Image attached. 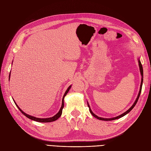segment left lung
Wrapping results in <instances>:
<instances>
[{"label":"left lung","mask_w":151,"mask_h":151,"mask_svg":"<svg viewBox=\"0 0 151 151\" xmlns=\"http://www.w3.org/2000/svg\"><path fill=\"white\" fill-rule=\"evenodd\" d=\"M139 63L140 70V73H141V75H142V81H141L140 88V91H139V94H138V96H137V99H136V100H135V103H134V104L132 105V106H131L129 109H128V110H127V111H125L124 113L122 114V115H119V116H118L115 117V118H101V117H98L97 115H96L94 113H93V111H91V108H90V107H89V104L88 103V107H89V111L91 112V114H92V115H93V116H94L95 118H98V119H99V120H105V121L114 120H116V119H118V118H121V117H122V116H125V115H127V113H129L132 110V109L134 108V106H135V104H137V101H138V99H139V98L140 94V93H141V90H142V83H143V67H142V63H141V62H140V61L139 60Z\"/></svg>","instance_id":"obj_1"}]
</instances>
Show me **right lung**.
Listing matches in <instances>:
<instances>
[{"label":"right lung","instance_id":"right-lung-1","mask_svg":"<svg viewBox=\"0 0 151 151\" xmlns=\"http://www.w3.org/2000/svg\"><path fill=\"white\" fill-rule=\"evenodd\" d=\"M9 77H10V75H9ZM9 79H10V78H9ZM70 88H71V86H70L69 87H68V88L67 89V91H65V93L64 95H63V98H62V106H61V108H60V111H59L58 112V113L57 114V115H55L53 116V117H51V118H36V117H35V116H30V115H28V114H26V113H25L24 112L22 111L21 110V109L19 108V107L17 106V104L16 103V102H15V101H14V103H15L16 105L17 106V107L18 108V109H19V110H20V111H21L22 114H23V115H24V116H26V117H28V118H29V119H31V120H32L36 121V122H43V123L52 122H53V121H55V120H57L58 119V118L61 116V115H62V109H63V106H64V104H63V99H64V97L65 96L66 94H67V93L68 92V91H69V89H70Z\"/></svg>","mask_w":151,"mask_h":151}]
</instances>
